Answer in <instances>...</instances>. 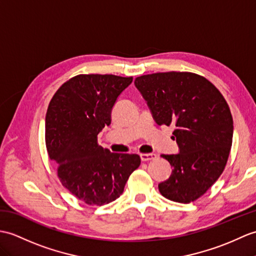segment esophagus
I'll list each match as a JSON object with an SVG mask.
<instances>
[{
	"label": "esophagus",
	"mask_w": 256,
	"mask_h": 256,
	"mask_svg": "<svg viewBox=\"0 0 256 256\" xmlns=\"http://www.w3.org/2000/svg\"><path fill=\"white\" fill-rule=\"evenodd\" d=\"M157 158L156 154H140L142 162H148V160H154Z\"/></svg>",
	"instance_id": "esophagus-1"
}]
</instances>
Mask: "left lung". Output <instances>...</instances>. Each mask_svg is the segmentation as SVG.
<instances>
[{
	"label": "left lung",
	"instance_id": "8db88e82",
	"mask_svg": "<svg viewBox=\"0 0 256 256\" xmlns=\"http://www.w3.org/2000/svg\"><path fill=\"white\" fill-rule=\"evenodd\" d=\"M157 124L171 126L179 154L162 155L174 168L158 184L166 198L198 200L222 174L232 144L234 121L220 92L204 77L168 72L140 76L134 82Z\"/></svg>",
	"mask_w": 256,
	"mask_h": 256
}]
</instances>
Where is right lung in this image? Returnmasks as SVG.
<instances>
[{"instance_id":"add662e5","label":"right lung","mask_w":256,"mask_h":256,"mask_svg":"<svg viewBox=\"0 0 256 256\" xmlns=\"http://www.w3.org/2000/svg\"><path fill=\"white\" fill-rule=\"evenodd\" d=\"M133 77L77 75L58 89L46 116V142L63 186L88 205H104L124 191L140 167L136 154H114L98 145L110 126L118 96Z\"/></svg>"}]
</instances>
